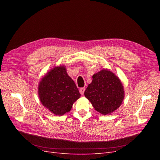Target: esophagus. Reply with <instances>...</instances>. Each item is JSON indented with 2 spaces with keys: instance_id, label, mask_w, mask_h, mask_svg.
Instances as JSON below:
<instances>
[{
  "instance_id": "1",
  "label": "esophagus",
  "mask_w": 160,
  "mask_h": 160,
  "mask_svg": "<svg viewBox=\"0 0 160 160\" xmlns=\"http://www.w3.org/2000/svg\"><path fill=\"white\" fill-rule=\"evenodd\" d=\"M85 88H82L80 89L79 91H80V93L81 95H83L84 94V92H85Z\"/></svg>"
}]
</instances>
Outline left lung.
Instances as JSON below:
<instances>
[{
	"instance_id": "left-lung-1",
	"label": "left lung",
	"mask_w": 160,
	"mask_h": 160,
	"mask_svg": "<svg viewBox=\"0 0 160 160\" xmlns=\"http://www.w3.org/2000/svg\"><path fill=\"white\" fill-rule=\"evenodd\" d=\"M84 95L95 109L103 115L110 114L119 108L124 98L122 82L112 72L105 69L93 75Z\"/></svg>"
}]
</instances>
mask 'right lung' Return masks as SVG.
Wrapping results in <instances>:
<instances>
[{
	"mask_svg": "<svg viewBox=\"0 0 160 160\" xmlns=\"http://www.w3.org/2000/svg\"><path fill=\"white\" fill-rule=\"evenodd\" d=\"M42 104L55 115L69 112L81 94L63 66L55 67L45 75L38 85Z\"/></svg>",
	"mask_w": 160,
	"mask_h": 160,
	"instance_id": "obj_1",
	"label": "right lung"
}]
</instances>
